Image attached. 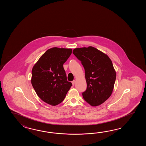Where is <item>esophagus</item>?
Masks as SVG:
<instances>
[{"mask_svg":"<svg viewBox=\"0 0 146 146\" xmlns=\"http://www.w3.org/2000/svg\"><path fill=\"white\" fill-rule=\"evenodd\" d=\"M72 85H73V86H74V84H75V80L72 81Z\"/></svg>","mask_w":146,"mask_h":146,"instance_id":"34e87169","label":"esophagus"}]
</instances>
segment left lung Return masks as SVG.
Instances as JSON below:
<instances>
[{
    "label": "left lung",
    "instance_id": "1",
    "mask_svg": "<svg viewBox=\"0 0 146 146\" xmlns=\"http://www.w3.org/2000/svg\"><path fill=\"white\" fill-rule=\"evenodd\" d=\"M72 53L85 70L87 87L83 98L90 106H100L111 96L114 86L116 74L111 60L92 46L77 48Z\"/></svg>",
    "mask_w": 146,
    "mask_h": 146
}]
</instances>
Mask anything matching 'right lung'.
Returning a JSON list of instances; mask_svg holds the SVG:
<instances>
[{"label": "right lung", "mask_w": 146, "mask_h": 146, "mask_svg": "<svg viewBox=\"0 0 146 146\" xmlns=\"http://www.w3.org/2000/svg\"><path fill=\"white\" fill-rule=\"evenodd\" d=\"M72 53L70 48H50L33 67L32 85L38 97L48 104L56 106L62 102L72 86L63 67Z\"/></svg>", "instance_id": "1"}]
</instances>
